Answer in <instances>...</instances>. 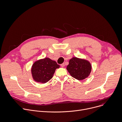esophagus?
I'll return each instance as SVG.
<instances>
[{"label": "esophagus", "mask_w": 122, "mask_h": 122, "mask_svg": "<svg viewBox=\"0 0 122 122\" xmlns=\"http://www.w3.org/2000/svg\"><path fill=\"white\" fill-rule=\"evenodd\" d=\"M61 67H64L65 66V64L64 63H62L61 64Z\"/></svg>", "instance_id": "obj_1"}]
</instances>
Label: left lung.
Listing matches in <instances>:
<instances>
[{
	"label": "left lung",
	"mask_w": 122,
	"mask_h": 122,
	"mask_svg": "<svg viewBox=\"0 0 122 122\" xmlns=\"http://www.w3.org/2000/svg\"><path fill=\"white\" fill-rule=\"evenodd\" d=\"M66 69L72 77L81 80L89 76L92 66L90 62L86 60L73 57L69 60Z\"/></svg>",
	"instance_id": "8db88e82"
}]
</instances>
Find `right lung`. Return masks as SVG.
Listing matches in <instances>:
<instances>
[{"label":"right lung","instance_id":"add662e5","mask_svg":"<svg viewBox=\"0 0 122 122\" xmlns=\"http://www.w3.org/2000/svg\"><path fill=\"white\" fill-rule=\"evenodd\" d=\"M60 65L48 58L35 61L31 67L33 79L37 82L45 83L50 80L57 68Z\"/></svg>","mask_w":122,"mask_h":122}]
</instances>
